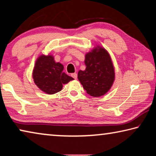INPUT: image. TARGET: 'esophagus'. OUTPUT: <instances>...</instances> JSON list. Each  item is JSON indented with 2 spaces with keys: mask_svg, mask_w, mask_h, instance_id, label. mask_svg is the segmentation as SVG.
I'll use <instances>...</instances> for the list:
<instances>
[{
  "mask_svg": "<svg viewBox=\"0 0 156 156\" xmlns=\"http://www.w3.org/2000/svg\"><path fill=\"white\" fill-rule=\"evenodd\" d=\"M71 76H72L74 79L77 78V74H76V73H73L72 75H71Z\"/></svg>",
  "mask_w": 156,
  "mask_h": 156,
  "instance_id": "34e87169",
  "label": "esophagus"
}]
</instances>
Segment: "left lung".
I'll list each match as a JSON object with an SVG mask.
<instances>
[{
    "instance_id": "left-lung-1",
    "label": "left lung",
    "mask_w": 156,
    "mask_h": 156,
    "mask_svg": "<svg viewBox=\"0 0 156 156\" xmlns=\"http://www.w3.org/2000/svg\"><path fill=\"white\" fill-rule=\"evenodd\" d=\"M85 70L78 72L84 90L93 97H100L111 89L115 80V69L111 56L101 47H95L86 54Z\"/></svg>"
}]
</instances>
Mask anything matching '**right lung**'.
Returning <instances> with one entry per match:
<instances>
[{"instance_id": "obj_1", "label": "right lung", "mask_w": 156, "mask_h": 156, "mask_svg": "<svg viewBox=\"0 0 156 156\" xmlns=\"http://www.w3.org/2000/svg\"><path fill=\"white\" fill-rule=\"evenodd\" d=\"M63 66L56 63L52 55H41L36 61L32 77L40 90L53 95L62 90L63 84L73 80L63 72Z\"/></svg>"}]
</instances>
